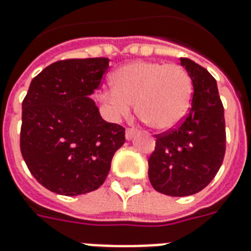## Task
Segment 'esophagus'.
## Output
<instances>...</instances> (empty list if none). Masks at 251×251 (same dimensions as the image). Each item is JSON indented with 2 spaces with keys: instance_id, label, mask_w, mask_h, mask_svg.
I'll use <instances>...</instances> for the list:
<instances>
[{
  "instance_id": "1",
  "label": "esophagus",
  "mask_w": 251,
  "mask_h": 251,
  "mask_svg": "<svg viewBox=\"0 0 251 251\" xmlns=\"http://www.w3.org/2000/svg\"><path fill=\"white\" fill-rule=\"evenodd\" d=\"M135 133H137V131H135V130H134V129H127V130H126V133H125L126 139H127V141H131V139H133L134 137H135Z\"/></svg>"
}]
</instances>
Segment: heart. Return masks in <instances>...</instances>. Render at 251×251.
Listing matches in <instances>:
<instances>
[{"label": "heart", "instance_id": "b5f03b06", "mask_svg": "<svg viewBox=\"0 0 251 251\" xmlns=\"http://www.w3.org/2000/svg\"><path fill=\"white\" fill-rule=\"evenodd\" d=\"M113 89L100 93L101 102L113 120L127 117L133 104L137 114L152 129L167 131L187 116L192 97V80L179 64L134 62L112 76Z\"/></svg>", "mask_w": 251, "mask_h": 251}]
</instances>
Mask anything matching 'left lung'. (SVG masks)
Returning <instances> with one entry per match:
<instances>
[{
	"label": "left lung",
	"mask_w": 251,
	"mask_h": 251,
	"mask_svg": "<svg viewBox=\"0 0 251 251\" xmlns=\"http://www.w3.org/2000/svg\"><path fill=\"white\" fill-rule=\"evenodd\" d=\"M192 80L188 116L177 129L156 137L149 158V179L168 196H189L204 189L221 167L225 155V118L215 77L198 63L180 57Z\"/></svg>",
	"instance_id": "8db88e82"
}]
</instances>
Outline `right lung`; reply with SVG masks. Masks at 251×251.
Instances as JSON below:
<instances>
[{"instance_id":"1","label":"right lung","mask_w":251,"mask_h":251,"mask_svg":"<svg viewBox=\"0 0 251 251\" xmlns=\"http://www.w3.org/2000/svg\"><path fill=\"white\" fill-rule=\"evenodd\" d=\"M106 57L52 63L32 79L22 102L21 152L32 176L51 192L77 196L100 188L125 129L102 120L91 95Z\"/></svg>"}]
</instances>
